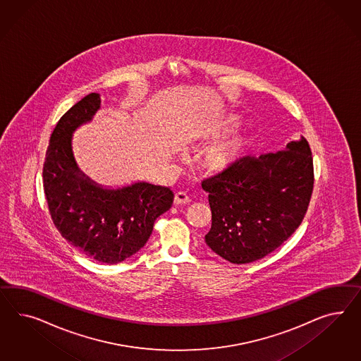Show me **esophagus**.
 I'll list each match as a JSON object with an SVG mask.
<instances>
[{
    "label": "esophagus",
    "instance_id": "34e87169",
    "mask_svg": "<svg viewBox=\"0 0 361 361\" xmlns=\"http://www.w3.org/2000/svg\"><path fill=\"white\" fill-rule=\"evenodd\" d=\"M176 205H185L190 202V197L186 195L185 192H177L175 195V200H173Z\"/></svg>",
    "mask_w": 361,
    "mask_h": 361
}]
</instances>
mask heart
I'll use <instances>...</instances> for the list:
<instances>
[{
	"label": "heart",
	"mask_w": 361,
	"mask_h": 361,
	"mask_svg": "<svg viewBox=\"0 0 361 361\" xmlns=\"http://www.w3.org/2000/svg\"><path fill=\"white\" fill-rule=\"evenodd\" d=\"M238 126V119L234 116H230L226 119L222 126L215 127L210 134V139H216L222 137L227 131H231L234 127ZM252 147V139L248 137H238L222 143L219 146L212 148L206 155V166L215 173H222L233 171L240 166L250 155Z\"/></svg>",
	"instance_id": "heart-1"
}]
</instances>
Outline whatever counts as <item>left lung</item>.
Returning <instances> with one entry per match:
<instances>
[{
  "label": "left lung",
  "instance_id": "8db88e82",
  "mask_svg": "<svg viewBox=\"0 0 361 361\" xmlns=\"http://www.w3.org/2000/svg\"><path fill=\"white\" fill-rule=\"evenodd\" d=\"M314 185L312 149L305 137L238 168L206 178L212 228L205 242L233 264L263 259L302 222Z\"/></svg>",
  "mask_w": 361,
  "mask_h": 361
}]
</instances>
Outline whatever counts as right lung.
Here are the masks:
<instances>
[{
    "label": "right lung",
    "mask_w": 361,
    "mask_h": 361,
    "mask_svg": "<svg viewBox=\"0 0 361 361\" xmlns=\"http://www.w3.org/2000/svg\"><path fill=\"white\" fill-rule=\"evenodd\" d=\"M101 107L90 93L60 118L49 137L43 185L49 214L61 236L96 262L118 264L139 252L152 234L156 218L173 202L169 188L146 181L106 188L81 172L72 135Z\"/></svg>",
    "instance_id": "right-lung-1"
}]
</instances>
